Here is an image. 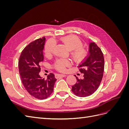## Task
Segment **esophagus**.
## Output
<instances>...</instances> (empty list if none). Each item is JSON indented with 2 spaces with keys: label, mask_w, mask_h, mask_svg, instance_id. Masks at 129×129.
Segmentation results:
<instances>
[{
  "label": "esophagus",
  "mask_w": 129,
  "mask_h": 129,
  "mask_svg": "<svg viewBox=\"0 0 129 129\" xmlns=\"http://www.w3.org/2000/svg\"><path fill=\"white\" fill-rule=\"evenodd\" d=\"M66 76V75H64V74H56V75H55V77L56 78H60V77H65Z\"/></svg>",
  "instance_id": "esophagus-1"
}]
</instances>
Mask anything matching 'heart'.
Wrapping results in <instances>:
<instances>
[{
    "mask_svg": "<svg viewBox=\"0 0 129 129\" xmlns=\"http://www.w3.org/2000/svg\"><path fill=\"white\" fill-rule=\"evenodd\" d=\"M60 41L67 47L71 50L72 57L74 60L79 62L83 60L87 55V50L82 47V42L80 39L74 35L62 37L60 39ZM55 47V42L50 40L47 42L45 46V51L46 55L49 56L52 54ZM70 65V62L67 60L58 59L55 63V68L61 72L65 71L66 67Z\"/></svg>",
    "mask_w": 129,
    "mask_h": 129,
    "instance_id": "1",
    "label": "heart"
}]
</instances>
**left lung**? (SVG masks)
<instances>
[{
	"label": "left lung",
	"instance_id": "8db88e82",
	"mask_svg": "<svg viewBox=\"0 0 129 129\" xmlns=\"http://www.w3.org/2000/svg\"><path fill=\"white\" fill-rule=\"evenodd\" d=\"M83 78L79 79L72 86V90L75 95L84 97L92 95L98 89L103 76L104 60L101 49L95 42L89 44L88 55L79 65Z\"/></svg>",
	"mask_w": 129,
	"mask_h": 129
}]
</instances>
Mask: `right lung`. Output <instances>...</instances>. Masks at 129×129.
<instances>
[{
	"instance_id": "1",
	"label": "right lung",
	"mask_w": 129,
	"mask_h": 129,
	"mask_svg": "<svg viewBox=\"0 0 129 129\" xmlns=\"http://www.w3.org/2000/svg\"><path fill=\"white\" fill-rule=\"evenodd\" d=\"M45 40L43 37L30 42L23 49L18 62L19 74L24 87L30 95L40 100L47 98L52 94L56 81L52 73L47 79L39 75L40 64L44 60Z\"/></svg>"
}]
</instances>
